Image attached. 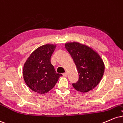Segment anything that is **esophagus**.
<instances>
[{"label":"esophagus","instance_id":"34e87169","mask_svg":"<svg viewBox=\"0 0 123 123\" xmlns=\"http://www.w3.org/2000/svg\"><path fill=\"white\" fill-rule=\"evenodd\" d=\"M63 75L64 76H67V75H68V74L67 73H63Z\"/></svg>","mask_w":123,"mask_h":123}]
</instances>
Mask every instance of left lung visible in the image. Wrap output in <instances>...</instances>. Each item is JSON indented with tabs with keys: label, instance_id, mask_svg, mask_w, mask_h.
I'll use <instances>...</instances> for the list:
<instances>
[{
	"label": "left lung",
	"instance_id": "obj_1",
	"mask_svg": "<svg viewBox=\"0 0 123 123\" xmlns=\"http://www.w3.org/2000/svg\"><path fill=\"white\" fill-rule=\"evenodd\" d=\"M65 48L73 58L79 74L78 81L73 83V87L81 93L93 90L104 73L101 57L92 48L77 42L66 43Z\"/></svg>",
	"mask_w": 123,
	"mask_h": 123
}]
</instances>
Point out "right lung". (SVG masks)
Returning <instances> with one entry per match:
<instances>
[{"label": "right lung", "instance_id": "add662e5", "mask_svg": "<svg viewBox=\"0 0 123 123\" xmlns=\"http://www.w3.org/2000/svg\"><path fill=\"white\" fill-rule=\"evenodd\" d=\"M56 48L53 44L38 47L30 54L25 63L23 76L25 83L34 92L48 93L54 87L61 74H57L50 63V57Z\"/></svg>", "mask_w": 123, "mask_h": 123}]
</instances>
